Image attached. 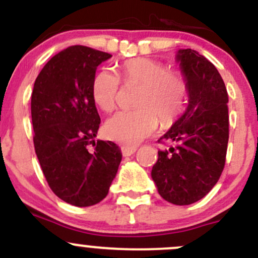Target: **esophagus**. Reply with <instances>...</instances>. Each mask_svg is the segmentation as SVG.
<instances>
[{"label":"esophagus","instance_id":"obj_1","mask_svg":"<svg viewBox=\"0 0 258 258\" xmlns=\"http://www.w3.org/2000/svg\"><path fill=\"white\" fill-rule=\"evenodd\" d=\"M135 150H137V148H135V147H128V145H123V147H121V154H123L124 157H129V155L134 154Z\"/></svg>","mask_w":258,"mask_h":258}]
</instances>
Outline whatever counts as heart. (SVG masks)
Wrapping results in <instances>:
<instances>
[{
	"label": "heart",
	"mask_w": 258,
	"mask_h": 258,
	"mask_svg": "<svg viewBox=\"0 0 258 258\" xmlns=\"http://www.w3.org/2000/svg\"><path fill=\"white\" fill-rule=\"evenodd\" d=\"M120 78L125 84H139L135 110L119 111L104 125L106 138L126 145H135L155 132L158 119L164 126L172 125L184 110L187 84L182 74L165 68L149 57H134L120 65ZM120 80L105 69L93 81V99L101 110L115 109Z\"/></svg>",
	"instance_id": "obj_1"
}]
</instances>
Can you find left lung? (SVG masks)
I'll return each mask as SVG.
<instances>
[{
    "label": "left lung",
    "mask_w": 258,
    "mask_h": 258,
    "mask_svg": "<svg viewBox=\"0 0 258 258\" xmlns=\"http://www.w3.org/2000/svg\"><path fill=\"white\" fill-rule=\"evenodd\" d=\"M177 60L187 84L188 108L158 140L170 145L158 152L152 178L165 201L187 206L202 200L223 172L228 94L216 66L200 52L179 50Z\"/></svg>",
    "instance_id": "8db88e82"
}]
</instances>
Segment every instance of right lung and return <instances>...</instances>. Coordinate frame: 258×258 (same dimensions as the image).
<instances>
[{"label":"right lung","instance_id":"right-lung-1","mask_svg":"<svg viewBox=\"0 0 258 258\" xmlns=\"http://www.w3.org/2000/svg\"><path fill=\"white\" fill-rule=\"evenodd\" d=\"M108 52L75 45L50 58L31 95L34 145L53 193L76 207L103 201L121 162L113 142L98 140L100 116L93 99L96 68Z\"/></svg>","mask_w":258,"mask_h":258}]
</instances>
